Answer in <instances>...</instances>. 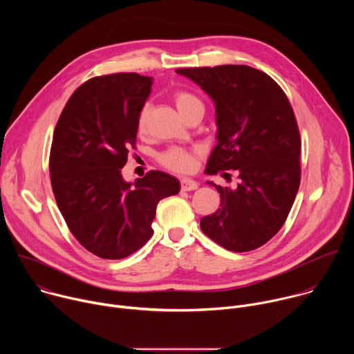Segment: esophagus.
<instances>
[{
    "instance_id": "1",
    "label": "esophagus",
    "mask_w": 354,
    "mask_h": 354,
    "mask_svg": "<svg viewBox=\"0 0 354 354\" xmlns=\"http://www.w3.org/2000/svg\"><path fill=\"white\" fill-rule=\"evenodd\" d=\"M180 186H182V190L190 192V190H196L198 187V183L192 178H182L180 179Z\"/></svg>"
}]
</instances>
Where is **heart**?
<instances>
[{
    "instance_id": "heart-1",
    "label": "heart",
    "mask_w": 354,
    "mask_h": 354,
    "mask_svg": "<svg viewBox=\"0 0 354 354\" xmlns=\"http://www.w3.org/2000/svg\"><path fill=\"white\" fill-rule=\"evenodd\" d=\"M174 100H175L176 109L185 119L190 113H193L198 109H205L203 102H201V100L194 93L187 92V91L176 92L174 96ZM147 113H148V108L145 106L138 115L137 126H138L140 131H142L145 129ZM160 162L164 167H167L168 169H172L176 172H187L193 168L194 160H193V156L190 151H187L185 148H171L160 156Z\"/></svg>"
}]
</instances>
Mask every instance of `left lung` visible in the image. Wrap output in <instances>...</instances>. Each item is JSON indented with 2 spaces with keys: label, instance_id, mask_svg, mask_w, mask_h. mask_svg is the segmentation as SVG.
Returning a JSON list of instances; mask_svg holds the SVG:
<instances>
[{
  "label": "left lung",
  "instance_id": "left-lung-1",
  "mask_svg": "<svg viewBox=\"0 0 354 354\" xmlns=\"http://www.w3.org/2000/svg\"><path fill=\"white\" fill-rule=\"evenodd\" d=\"M176 73L197 84L216 106L217 145L205 172L235 169L239 178L235 189L206 182L221 203L200 220V228L228 250L257 249L283 227L299 187L301 140L288 99L268 74L249 66Z\"/></svg>",
  "mask_w": 354,
  "mask_h": 354
}]
</instances>
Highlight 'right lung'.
I'll return each instance as SVG.
<instances>
[{"label":"right lung","instance_id":"1","mask_svg":"<svg viewBox=\"0 0 354 354\" xmlns=\"http://www.w3.org/2000/svg\"><path fill=\"white\" fill-rule=\"evenodd\" d=\"M153 78L136 73L95 77L68 99L50 151L57 206L77 241L93 255L122 259L153 235L160 200L179 180L151 171L126 182L122 168L137 137V120Z\"/></svg>","mask_w":354,"mask_h":354}]
</instances>
